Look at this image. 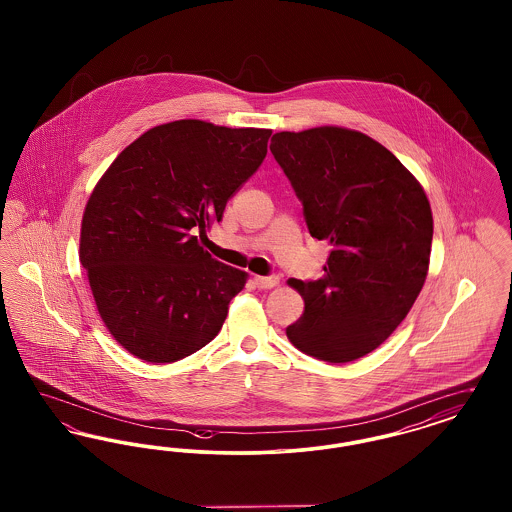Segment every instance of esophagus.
Wrapping results in <instances>:
<instances>
[{"instance_id": "esophagus-1", "label": "esophagus", "mask_w": 512, "mask_h": 512, "mask_svg": "<svg viewBox=\"0 0 512 512\" xmlns=\"http://www.w3.org/2000/svg\"><path fill=\"white\" fill-rule=\"evenodd\" d=\"M280 284V278L278 276H255V286L259 290H272Z\"/></svg>"}]
</instances>
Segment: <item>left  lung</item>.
<instances>
[{"mask_svg":"<svg viewBox=\"0 0 512 512\" xmlns=\"http://www.w3.org/2000/svg\"><path fill=\"white\" fill-rule=\"evenodd\" d=\"M270 151L311 236L332 245L320 280H288L305 311L286 336L318 361L365 357L390 338L426 282L434 236L426 192L390 149L357 130L276 132Z\"/></svg>","mask_w":512,"mask_h":512,"instance_id":"left-lung-1","label":"left lung"}]
</instances>
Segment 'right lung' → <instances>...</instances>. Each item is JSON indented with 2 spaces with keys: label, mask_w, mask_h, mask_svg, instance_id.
Returning <instances> with one entry per match:
<instances>
[{
  "label": "right lung",
  "mask_w": 512,
  "mask_h": 512,
  "mask_svg": "<svg viewBox=\"0 0 512 512\" xmlns=\"http://www.w3.org/2000/svg\"><path fill=\"white\" fill-rule=\"evenodd\" d=\"M268 128L182 119L149 128L103 172L78 257L105 328L146 363L180 361L219 334L247 272L200 238L267 155Z\"/></svg>",
  "instance_id": "right-lung-1"
}]
</instances>
